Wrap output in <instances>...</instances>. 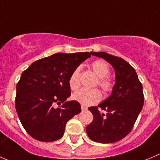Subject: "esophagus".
Returning a JSON list of instances; mask_svg holds the SVG:
<instances>
[{
	"instance_id": "34e87169",
	"label": "esophagus",
	"mask_w": 160,
	"mask_h": 160,
	"mask_svg": "<svg viewBox=\"0 0 160 160\" xmlns=\"http://www.w3.org/2000/svg\"><path fill=\"white\" fill-rule=\"evenodd\" d=\"M81 109H82V111H85V110L88 109V108H87V107H85L84 105H81Z\"/></svg>"
}]
</instances>
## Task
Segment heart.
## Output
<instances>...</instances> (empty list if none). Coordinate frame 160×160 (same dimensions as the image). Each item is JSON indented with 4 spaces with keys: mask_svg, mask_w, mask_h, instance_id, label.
I'll list each match as a JSON object with an SVG mask.
<instances>
[{
    "mask_svg": "<svg viewBox=\"0 0 160 160\" xmlns=\"http://www.w3.org/2000/svg\"><path fill=\"white\" fill-rule=\"evenodd\" d=\"M91 67L98 77L95 85L100 87L101 89L105 93L111 92L114 88L115 81L108 75L110 72V68L108 63L102 59L94 60L91 62ZM80 68H77L74 69L69 78V88L72 91H75L80 87ZM72 99L78 102L82 105L89 106L100 102L102 99V94L97 88H83L72 94Z\"/></svg>",
    "mask_w": 160,
    "mask_h": 160,
    "instance_id": "1",
    "label": "heart"
}]
</instances>
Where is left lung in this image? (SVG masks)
I'll return each instance as SVG.
<instances>
[{
    "instance_id": "1",
    "label": "left lung",
    "mask_w": 160,
    "mask_h": 160,
    "mask_svg": "<svg viewBox=\"0 0 160 160\" xmlns=\"http://www.w3.org/2000/svg\"><path fill=\"white\" fill-rule=\"evenodd\" d=\"M91 53L113 66L116 84L106 100L98 106L88 108L93 114V120L87 126L86 131L94 142L113 143L126 137L134 128L145 100L142 84L135 69L122 58L103 52ZM99 108L105 110L107 114Z\"/></svg>"
}]
</instances>
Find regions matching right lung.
<instances>
[{"instance_id":"right-lung-1","label":"right lung","mask_w":160,"mask_h":160,"mask_svg":"<svg viewBox=\"0 0 160 160\" xmlns=\"http://www.w3.org/2000/svg\"><path fill=\"white\" fill-rule=\"evenodd\" d=\"M91 55L57 53L34 62L23 71L16 86L15 109L24 129L34 139L58 140L66 123L81 112L77 101L66 102L71 94L69 78Z\"/></svg>"}]
</instances>
